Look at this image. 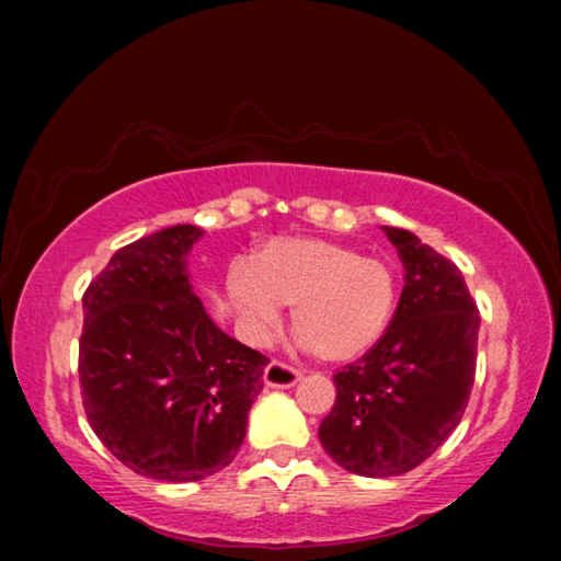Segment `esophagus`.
Segmentation results:
<instances>
[{
    "label": "esophagus",
    "instance_id": "esophagus-1",
    "mask_svg": "<svg viewBox=\"0 0 561 561\" xmlns=\"http://www.w3.org/2000/svg\"><path fill=\"white\" fill-rule=\"evenodd\" d=\"M264 383L270 388H291L299 381L301 374L289 364H282V360H270V366L264 368Z\"/></svg>",
    "mask_w": 561,
    "mask_h": 561
}]
</instances>
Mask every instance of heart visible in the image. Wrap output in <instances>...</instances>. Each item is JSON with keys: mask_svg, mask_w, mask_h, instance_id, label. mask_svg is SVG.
I'll use <instances>...</instances> for the list:
<instances>
[{"mask_svg": "<svg viewBox=\"0 0 561 561\" xmlns=\"http://www.w3.org/2000/svg\"><path fill=\"white\" fill-rule=\"evenodd\" d=\"M227 291L254 334L270 331L279 304L291 308L301 344L327 364L364 356L386 334L398 282L391 264L319 237H277L234 264Z\"/></svg>", "mask_w": 561, "mask_h": 561, "instance_id": "heart-1", "label": "heart"}]
</instances>
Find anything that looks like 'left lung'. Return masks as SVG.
I'll use <instances>...</instances> for the list:
<instances>
[{
    "label": "left lung",
    "mask_w": 561,
    "mask_h": 561,
    "mask_svg": "<svg viewBox=\"0 0 561 561\" xmlns=\"http://www.w3.org/2000/svg\"><path fill=\"white\" fill-rule=\"evenodd\" d=\"M405 284L378 344L334 374L336 401L319 440L364 478L413 470L448 440L468 408L478 360V304L460 270L413 232L383 227Z\"/></svg>",
    "instance_id": "obj_1"
}]
</instances>
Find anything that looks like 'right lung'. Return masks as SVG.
I'll return each mask as SVG.
<instances>
[{
  "label": "right lung",
  "mask_w": 561,
  "mask_h": 561,
  "mask_svg": "<svg viewBox=\"0 0 561 561\" xmlns=\"http://www.w3.org/2000/svg\"><path fill=\"white\" fill-rule=\"evenodd\" d=\"M195 225L113 254L83 294L79 378L99 440L133 472L195 482L227 468L270 364L227 336L190 287Z\"/></svg>",
  "instance_id": "1"
}]
</instances>
